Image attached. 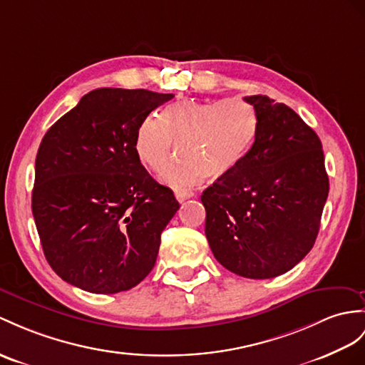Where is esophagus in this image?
Segmentation results:
<instances>
[{
    "label": "esophagus",
    "mask_w": 365,
    "mask_h": 365,
    "mask_svg": "<svg viewBox=\"0 0 365 365\" xmlns=\"http://www.w3.org/2000/svg\"><path fill=\"white\" fill-rule=\"evenodd\" d=\"M175 197H176L178 201L182 202V201H185V200L192 198V197H193V192H190V190H187V189H175Z\"/></svg>",
    "instance_id": "esophagus-1"
}]
</instances>
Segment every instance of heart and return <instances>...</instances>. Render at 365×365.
Returning <instances> with one entry per match:
<instances>
[{"label": "heart", "mask_w": 365, "mask_h": 365, "mask_svg": "<svg viewBox=\"0 0 365 365\" xmlns=\"http://www.w3.org/2000/svg\"><path fill=\"white\" fill-rule=\"evenodd\" d=\"M257 133V114L242 99L182 101L167 106L163 118L150 114L139 123L135 147L139 159L155 172L175 153L182 161L164 172L173 185H195L204 176L220 180L250 152Z\"/></svg>", "instance_id": "1"}]
</instances>
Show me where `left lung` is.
Returning <instances> with one entry per match:
<instances>
[{
	"label": "left lung",
	"instance_id": "8db88e82",
	"mask_svg": "<svg viewBox=\"0 0 365 365\" xmlns=\"http://www.w3.org/2000/svg\"><path fill=\"white\" fill-rule=\"evenodd\" d=\"M255 140L226 176L202 192L215 259L247 279L285 274L311 251L328 197L321 139L285 103L247 96Z\"/></svg>",
	"mask_w": 365,
	"mask_h": 365
}]
</instances>
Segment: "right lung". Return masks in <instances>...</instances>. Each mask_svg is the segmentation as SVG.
I'll list each match as a JSON object with an SVG mask.
<instances>
[{"label": "right lung", "mask_w": 365, "mask_h": 365, "mask_svg": "<svg viewBox=\"0 0 365 365\" xmlns=\"http://www.w3.org/2000/svg\"><path fill=\"white\" fill-rule=\"evenodd\" d=\"M173 94L99 88L44 135L32 213L51 268L94 294L136 287L153 269L180 202L140 164L139 123Z\"/></svg>", "instance_id": "add662e5"}]
</instances>
